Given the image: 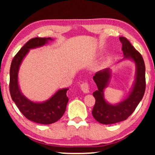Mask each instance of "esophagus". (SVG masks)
Segmentation results:
<instances>
[{
  "label": "esophagus",
  "mask_w": 155,
  "mask_h": 155,
  "mask_svg": "<svg viewBox=\"0 0 155 155\" xmlns=\"http://www.w3.org/2000/svg\"><path fill=\"white\" fill-rule=\"evenodd\" d=\"M80 87H81V90L84 93L87 94V93L90 92V90H89L90 88H89V85L87 82H83V83L80 85Z\"/></svg>",
  "instance_id": "34e87169"
}]
</instances>
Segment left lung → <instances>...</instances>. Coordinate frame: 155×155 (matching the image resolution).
<instances>
[{
	"instance_id": "1",
	"label": "left lung",
	"mask_w": 155,
	"mask_h": 155,
	"mask_svg": "<svg viewBox=\"0 0 155 155\" xmlns=\"http://www.w3.org/2000/svg\"><path fill=\"white\" fill-rule=\"evenodd\" d=\"M124 58L135 65V81L127 97L119 103L110 104L104 98V90L107 87L112 76L110 68H105L95 73L93 80L98 90L93 92L95 104L92 116L102 124H114L128 118L143 99L145 91V65L140 54L135 50L126 38L120 37Z\"/></svg>"
}]
</instances>
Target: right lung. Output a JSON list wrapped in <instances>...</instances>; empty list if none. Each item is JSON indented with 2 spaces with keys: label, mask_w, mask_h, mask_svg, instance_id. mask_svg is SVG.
Instances as JSON below:
<instances>
[{
  "label": "right lung",
  "mask_w": 155,
  "mask_h": 155,
  "mask_svg": "<svg viewBox=\"0 0 155 155\" xmlns=\"http://www.w3.org/2000/svg\"><path fill=\"white\" fill-rule=\"evenodd\" d=\"M51 37L33 38L27 41L12 59L10 70V93L21 113L27 119L40 124H51L62 117L68 101V88L58 90L47 100L33 101L27 98L21 92L18 82V73L23 60L30 49H34L53 41Z\"/></svg>",
  "instance_id": "obj_1"
}]
</instances>
